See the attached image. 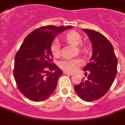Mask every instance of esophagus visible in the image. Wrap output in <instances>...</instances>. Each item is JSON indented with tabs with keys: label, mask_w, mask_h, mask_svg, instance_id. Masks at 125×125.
I'll return each instance as SVG.
<instances>
[{
	"label": "esophagus",
	"mask_w": 125,
	"mask_h": 125,
	"mask_svg": "<svg viewBox=\"0 0 125 125\" xmlns=\"http://www.w3.org/2000/svg\"><path fill=\"white\" fill-rule=\"evenodd\" d=\"M63 73H64V74H67V75H69V76H73V75L72 73H70V72H63Z\"/></svg>",
	"instance_id": "esophagus-1"
}]
</instances>
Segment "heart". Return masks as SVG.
<instances>
[{
  "label": "heart",
  "mask_w": 125,
  "mask_h": 125,
  "mask_svg": "<svg viewBox=\"0 0 125 125\" xmlns=\"http://www.w3.org/2000/svg\"><path fill=\"white\" fill-rule=\"evenodd\" d=\"M65 39L72 45L78 46L81 43L82 39L80 35L76 31H70L66 35ZM84 51L85 48L82 47ZM51 52L55 57H58L60 54V44L57 39H54L51 45ZM83 65V61L80 58H68L64 59L60 63V67L68 72H74L80 66Z\"/></svg>",
  "instance_id": "heart-1"
}]
</instances>
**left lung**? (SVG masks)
Instances as JSON below:
<instances>
[{
	"mask_svg": "<svg viewBox=\"0 0 125 125\" xmlns=\"http://www.w3.org/2000/svg\"><path fill=\"white\" fill-rule=\"evenodd\" d=\"M92 45V55L83 70L86 80L74 86L78 96L86 102H92L102 97L110 89L117 73V58L112 44L102 34L94 30L82 29Z\"/></svg>",
	"mask_w": 125,
	"mask_h": 125,
	"instance_id": "8db88e82",
	"label": "left lung"
}]
</instances>
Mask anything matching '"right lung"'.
Masks as SVG:
<instances>
[{
  "label": "right lung",
  "mask_w": 125,
  "mask_h": 125,
  "mask_svg": "<svg viewBox=\"0 0 125 125\" xmlns=\"http://www.w3.org/2000/svg\"><path fill=\"white\" fill-rule=\"evenodd\" d=\"M72 27L43 26L24 39L15 55L13 73L19 91L29 100L43 101L56 88L63 72L52 63L51 45L57 35Z\"/></svg>",
  "instance_id": "add662e5"
}]
</instances>
